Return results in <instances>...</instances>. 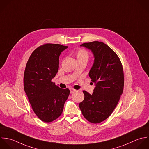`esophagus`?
I'll list each match as a JSON object with an SVG mask.
<instances>
[{
  "label": "esophagus",
  "instance_id": "obj_1",
  "mask_svg": "<svg viewBox=\"0 0 149 149\" xmlns=\"http://www.w3.org/2000/svg\"><path fill=\"white\" fill-rule=\"evenodd\" d=\"M70 93H73L75 92V91H76L75 89H72V88H70Z\"/></svg>",
  "mask_w": 149,
  "mask_h": 149
}]
</instances>
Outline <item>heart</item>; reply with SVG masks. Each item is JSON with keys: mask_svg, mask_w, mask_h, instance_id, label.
Listing matches in <instances>:
<instances>
[{"mask_svg": "<svg viewBox=\"0 0 149 149\" xmlns=\"http://www.w3.org/2000/svg\"><path fill=\"white\" fill-rule=\"evenodd\" d=\"M77 57V61H84L85 62H88L89 58V53L84 49L78 50L75 53Z\"/></svg>", "mask_w": 149, "mask_h": 149, "instance_id": "heart-1", "label": "heart"}]
</instances>
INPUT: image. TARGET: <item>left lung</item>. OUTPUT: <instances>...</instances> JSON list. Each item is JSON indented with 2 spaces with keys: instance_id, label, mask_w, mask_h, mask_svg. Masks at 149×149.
<instances>
[{
  "instance_id": "1",
  "label": "left lung",
  "mask_w": 149,
  "mask_h": 149,
  "mask_svg": "<svg viewBox=\"0 0 149 149\" xmlns=\"http://www.w3.org/2000/svg\"><path fill=\"white\" fill-rule=\"evenodd\" d=\"M80 46L89 49L93 55L89 75L95 87L92 94L83 91L84 100L79 106L88 121L97 124L111 114L119 102L124 84L123 68L117 54L106 44L94 41Z\"/></svg>"
}]
</instances>
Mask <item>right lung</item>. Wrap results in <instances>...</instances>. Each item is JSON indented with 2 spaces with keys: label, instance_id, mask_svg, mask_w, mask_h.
Here are the masks:
<instances>
[{
  "label": "right lung",
  "instance_id": "right-lung-1",
  "mask_svg": "<svg viewBox=\"0 0 149 149\" xmlns=\"http://www.w3.org/2000/svg\"><path fill=\"white\" fill-rule=\"evenodd\" d=\"M68 46L45 44L30 56L24 71V87L32 108L43 122H52L61 114L70 95L52 82L58 70L59 57Z\"/></svg>",
  "mask_w": 149,
  "mask_h": 149
}]
</instances>
